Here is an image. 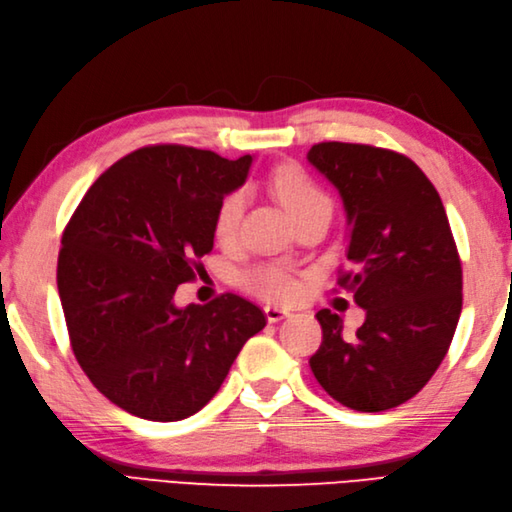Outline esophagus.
<instances>
[{
	"label": "esophagus",
	"mask_w": 512,
	"mask_h": 512,
	"mask_svg": "<svg viewBox=\"0 0 512 512\" xmlns=\"http://www.w3.org/2000/svg\"><path fill=\"white\" fill-rule=\"evenodd\" d=\"M263 312H266L268 323H278V320L289 316L287 310H282V308H278V306H266V308H263Z\"/></svg>",
	"instance_id": "1"
}]
</instances>
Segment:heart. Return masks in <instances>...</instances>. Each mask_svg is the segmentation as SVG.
Segmentation results:
<instances>
[{
	"instance_id": "b5f03b06",
	"label": "heart",
	"mask_w": 512,
	"mask_h": 512,
	"mask_svg": "<svg viewBox=\"0 0 512 512\" xmlns=\"http://www.w3.org/2000/svg\"><path fill=\"white\" fill-rule=\"evenodd\" d=\"M270 185L280 204L287 208V213L293 219L306 215L318 204H331L323 189H320L299 166H291V164L278 166L270 179ZM242 211H244L242 192L227 194L219 202L215 221H213V232L219 242L227 244L236 238ZM246 287L272 301H293L301 291L299 280L291 272L278 266H259L251 270L246 274Z\"/></svg>"
}]
</instances>
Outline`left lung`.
<instances>
[{
    "label": "left lung",
    "instance_id": "8db88e82",
    "mask_svg": "<svg viewBox=\"0 0 512 512\" xmlns=\"http://www.w3.org/2000/svg\"><path fill=\"white\" fill-rule=\"evenodd\" d=\"M308 160L342 194L350 270H339L337 285L367 312L354 335H344L342 316L316 312L323 342L312 373L354 411L399 407L439 369L462 312V261L445 206L399 151L325 141Z\"/></svg>",
    "mask_w": 512,
    "mask_h": 512
}]
</instances>
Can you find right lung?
<instances>
[{
	"label": "right lung",
	"instance_id": "1",
	"mask_svg": "<svg viewBox=\"0 0 512 512\" xmlns=\"http://www.w3.org/2000/svg\"><path fill=\"white\" fill-rule=\"evenodd\" d=\"M253 158L175 143L145 145L90 185L61 238L56 285L69 344L107 399L137 418L177 422L221 388L268 318L223 293L175 306L213 251V221Z\"/></svg>",
	"mask_w": 512,
	"mask_h": 512
}]
</instances>
